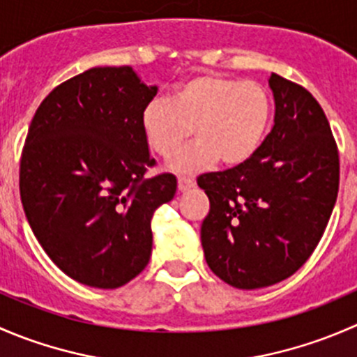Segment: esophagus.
<instances>
[{"label": "esophagus", "instance_id": "1", "mask_svg": "<svg viewBox=\"0 0 357 357\" xmlns=\"http://www.w3.org/2000/svg\"><path fill=\"white\" fill-rule=\"evenodd\" d=\"M193 186H195V181H193L192 178H185V176H181V178L178 179L179 192H188V190H192Z\"/></svg>", "mask_w": 357, "mask_h": 357}]
</instances>
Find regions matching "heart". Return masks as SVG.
I'll use <instances>...</instances> for the list:
<instances>
[{
    "label": "heart",
    "mask_w": 357,
    "mask_h": 357,
    "mask_svg": "<svg viewBox=\"0 0 357 357\" xmlns=\"http://www.w3.org/2000/svg\"><path fill=\"white\" fill-rule=\"evenodd\" d=\"M271 119L264 86L222 75H195L172 89L169 100L149 103L142 114L145 142L171 157L192 130L197 139L167 162L169 171L192 176L221 158L238 165L255 153Z\"/></svg>",
    "instance_id": "obj_1"
}]
</instances>
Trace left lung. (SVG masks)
Wrapping results in <instances>:
<instances>
[{
  "instance_id": "obj_1",
  "label": "left lung",
  "mask_w": 357,
  "mask_h": 357,
  "mask_svg": "<svg viewBox=\"0 0 357 357\" xmlns=\"http://www.w3.org/2000/svg\"><path fill=\"white\" fill-rule=\"evenodd\" d=\"M275 124L248 160L199 178L211 208L200 228L205 261L242 290L294 275L325 233L338 193V152L314 96L282 75L268 79Z\"/></svg>"
}]
</instances>
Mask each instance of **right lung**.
Here are the masks:
<instances>
[{"instance_id":"1","label":"right lung","mask_w":357,"mask_h":357,"mask_svg":"<svg viewBox=\"0 0 357 357\" xmlns=\"http://www.w3.org/2000/svg\"><path fill=\"white\" fill-rule=\"evenodd\" d=\"M132 67H93L36 110L20 160V199L48 257L75 282L117 289L152 255V215L176 178L155 164L142 114L157 95Z\"/></svg>"}]
</instances>
